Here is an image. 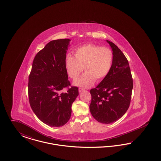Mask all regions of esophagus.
Here are the masks:
<instances>
[{"instance_id":"1","label":"esophagus","mask_w":161,"mask_h":161,"mask_svg":"<svg viewBox=\"0 0 161 161\" xmlns=\"http://www.w3.org/2000/svg\"><path fill=\"white\" fill-rule=\"evenodd\" d=\"M78 91H79L80 93H81V92L84 91V89H82V88H79V89H78Z\"/></svg>"}]
</instances>
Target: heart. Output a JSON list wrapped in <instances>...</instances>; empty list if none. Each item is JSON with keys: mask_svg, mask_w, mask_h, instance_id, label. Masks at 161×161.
Wrapping results in <instances>:
<instances>
[{"mask_svg": "<svg viewBox=\"0 0 161 161\" xmlns=\"http://www.w3.org/2000/svg\"><path fill=\"white\" fill-rule=\"evenodd\" d=\"M75 57L68 54L65 57L64 65L67 75L75 80L86 70L84 74L74 81V84L89 87L103 80L109 73L114 59L112 51L108 47L87 44L75 49Z\"/></svg>", "mask_w": 161, "mask_h": 161, "instance_id": "obj_1", "label": "heart"}]
</instances>
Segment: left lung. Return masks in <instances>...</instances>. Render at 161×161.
<instances>
[{"label": "left lung", "instance_id": "obj_1", "mask_svg": "<svg viewBox=\"0 0 161 161\" xmlns=\"http://www.w3.org/2000/svg\"><path fill=\"white\" fill-rule=\"evenodd\" d=\"M107 42L114 54L112 68L100 84L91 90L89 108L97 121L108 124L120 119L128 110L133 84L127 58L114 43Z\"/></svg>", "mask_w": 161, "mask_h": 161}]
</instances>
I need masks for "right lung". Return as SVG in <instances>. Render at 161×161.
<instances>
[{"instance_id":"obj_1","label":"right lung","mask_w":161,"mask_h":161,"mask_svg":"<svg viewBox=\"0 0 161 161\" xmlns=\"http://www.w3.org/2000/svg\"><path fill=\"white\" fill-rule=\"evenodd\" d=\"M68 38L51 41L34 57L28 80V97L31 108L38 119L51 127H59L69 121L72 104L78 88L71 86L64 61Z\"/></svg>"}]
</instances>
